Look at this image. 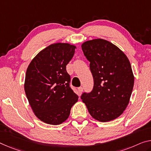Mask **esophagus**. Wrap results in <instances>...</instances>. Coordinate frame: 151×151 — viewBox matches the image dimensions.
<instances>
[{
    "mask_svg": "<svg viewBox=\"0 0 151 151\" xmlns=\"http://www.w3.org/2000/svg\"><path fill=\"white\" fill-rule=\"evenodd\" d=\"M78 90L79 94H82V92H83V88L82 87H79L78 88Z\"/></svg>",
    "mask_w": 151,
    "mask_h": 151,
    "instance_id": "esophagus-1",
    "label": "esophagus"
}]
</instances>
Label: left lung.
<instances>
[{"mask_svg":"<svg viewBox=\"0 0 151 151\" xmlns=\"http://www.w3.org/2000/svg\"><path fill=\"white\" fill-rule=\"evenodd\" d=\"M82 49L90 63L94 87L81 99L94 119L101 122L115 119L126 109L133 90L134 76L129 59L104 39L84 42Z\"/></svg>","mask_w":151,"mask_h":151,"instance_id":"left-lung-1","label":"left lung"}]
</instances>
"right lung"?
<instances>
[{"instance_id": "right-lung-1", "label": "right lung", "mask_w": 151, "mask_h": 151, "mask_svg": "<svg viewBox=\"0 0 151 151\" xmlns=\"http://www.w3.org/2000/svg\"><path fill=\"white\" fill-rule=\"evenodd\" d=\"M76 48L68 43L52 44L42 50L27 67L25 94L34 114L46 124L59 125L66 121L78 102L66 71Z\"/></svg>"}]
</instances>
